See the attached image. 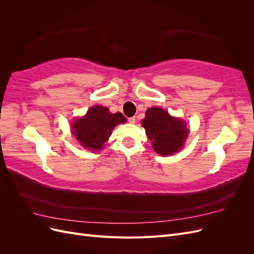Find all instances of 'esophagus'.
Listing matches in <instances>:
<instances>
[{"label": "esophagus", "instance_id": "1", "mask_svg": "<svg viewBox=\"0 0 254 254\" xmlns=\"http://www.w3.org/2000/svg\"><path fill=\"white\" fill-rule=\"evenodd\" d=\"M128 122L130 123V124H134V123H135V118H134V117L129 118V119H128Z\"/></svg>", "mask_w": 254, "mask_h": 254}]
</instances>
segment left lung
I'll return each mask as SVG.
<instances>
[{
	"mask_svg": "<svg viewBox=\"0 0 254 254\" xmlns=\"http://www.w3.org/2000/svg\"><path fill=\"white\" fill-rule=\"evenodd\" d=\"M142 126L152 142V147L159 155L168 156L178 151L189 134L187 124L171 117L159 107H151L146 111Z\"/></svg>",
	"mask_w": 254,
	"mask_h": 254,
	"instance_id": "8db88e82",
	"label": "left lung"
}]
</instances>
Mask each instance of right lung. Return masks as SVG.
<instances>
[{
    "label": "right lung",
    "instance_id": "add662e5",
    "mask_svg": "<svg viewBox=\"0 0 254 254\" xmlns=\"http://www.w3.org/2000/svg\"><path fill=\"white\" fill-rule=\"evenodd\" d=\"M127 120L121 112L110 113L103 106L90 108L83 118L76 120L73 125V134L83 147L91 150L102 149L108 141L112 129Z\"/></svg>",
    "mask_w": 254,
    "mask_h": 254
}]
</instances>
